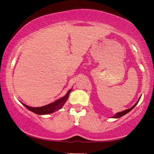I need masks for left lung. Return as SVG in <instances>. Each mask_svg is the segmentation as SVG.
I'll return each instance as SVG.
<instances>
[{
  "mask_svg": "<svg viewBox=\"0 0 154 154\" xmlns=\"http://www.w3.org/2000/svg\"><path fill=\"white\" fill-rule=\"evenodd\" d=\"M139 101L137 102V103L134 105V106L132 107H131V108H129V109H126V110H125V111H122V112H118V113H117L116 114L114 117H112V118H120V117H122V116H123L124 115H125V114H127V113H128L129 112H131L132 109H133L134 107H135L136 106H137V104L138 103V102H139Z\"/></svg>",
  "mask_w": 154,
  "mask_h": 154,
  "instance_id": "8db88e82",
  "label": "left lung"
}]
</instances>
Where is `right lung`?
<instances>
[{
	"label": "right lung",
	"mask_w": 154,
	"mask_h": 154,
	"mask_svg": "<svg viewBox=\"0 0 154 154\" xmlns=\"http://www.w3.org/2000/svg\"><path fill=\"white\" fill-rule=\"evenodd\" d=\"M72 89H70L68 91V92L67 93V94L65 95L63 97H62L61 99H58L56 101L53 102L52 103L48 104L47 106H42V107H29L26 106L24 103H22L24 106H25L27 109L30 110L31 112L35 113L36 114H39V115H44V114H51L55 111H57V110L60 109L63 106V105L67 101V99L69 97V95L70 92H71Z\"/></svg>",
	"instance_id": "add662e5"
}]
</instances>
